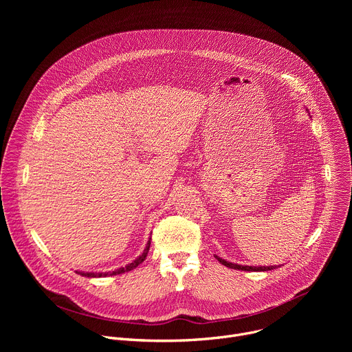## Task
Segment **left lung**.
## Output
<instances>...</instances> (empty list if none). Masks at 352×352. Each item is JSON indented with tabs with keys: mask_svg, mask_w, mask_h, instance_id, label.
<instances>
[{
	"mask_svg": "<svg viewBox=\"0 0 352 352\" xmlns=\"http://www.w3.org/2000/svg\"><path fill=\"white\" fill-rule=\"evenodd\" d=\"M216 259H217L221 265H224V266H227V267H230V269L243 270V272H267V270H273V269L277 267V266H241V265L230 263V262H227V261H224V259H221V258H219V256H216Z\"/></svg>",
	"mask_w": 352,
	"mask_h": 352,
	"instance_id": "1",
	"label": "left lung"
}]
</instances>
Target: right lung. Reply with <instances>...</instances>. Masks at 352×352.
<instances>
[{
    "instance_id": "add662e5",
    "label": "right lung",
    "mask_w": 352,
    "mask_h": 352,
    "mask_svg": "<svg viewBox=\"0 0 352 352\" xmlns=\"http://www.w3.org/2000/svg\"><path fill=\"white\" fill-rule=\"evenodd\" d=\"M148 248H150V241L147 242V245H146V248H144V250H143V254H142L136 261H133L132 263L126 265L125 267H121V269H118V270H114L113 273H79V274H82V276H85V277H106V276H117V274H121V273H125V272H131V270H133L135 267H138V265H140V263L146 259L147 252H148Z\"/></svg>"
}]
</instances>
